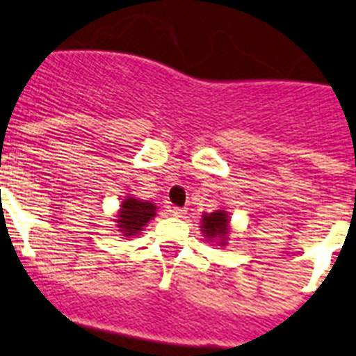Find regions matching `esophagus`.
I'll return each mask as SVG.
<instances>
[{"instance_id": "1", "label": "esophagus", "mask_w": 356, "mask_h": 356, "mask_svg": "<svg viewBox=\"0 0 356 356\" xmlns=\"http://www.w3.org/2000/svg\"><path fill=\"white\" fill-rule=\"evenodd\" d=\"M186 212H188V211H186L184 207H174V209H172V214H174L175 218H184Z\"/></svg>"}]
</instances>
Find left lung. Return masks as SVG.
I'll return each instance as SVG.
<instances>
[{
  "label": "left lung",
  "instance_id": "8db88e82",
  "mask_svg": "<svg viewBox=\"0 0 356 356\" xmlns=\"http://www.w3.org/2000/svg\"><path fill=\"white\" fill-rule=\"evenodd\" d=\"M202 232L209 241H218L219 245H225L230 234V218L227 211H214L211 214L202 216Z\"/></svg>",
  "mask_w": 356,
  "mask_h": 356
}]
</instances>
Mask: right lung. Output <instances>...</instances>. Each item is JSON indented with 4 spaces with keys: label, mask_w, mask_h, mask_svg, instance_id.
<instances>
[{
    "label": "right lung",
    "mask_w": 356,
    "mask_h": 356,
    "mask_svg": "<svg viewBox=\"0 0 356 356\" xmlns=\"http://www.w3.org/2000/svg\"><path fill=\"white\" fill-rule=\"evenodd\" d=\"M156 216V205L147 200H138L135 197H126L118 212L119 232L124 237H133L144 230L145 225Z\"/></svg>",
    "instance_id": "add662e5"
}]
</instances>
